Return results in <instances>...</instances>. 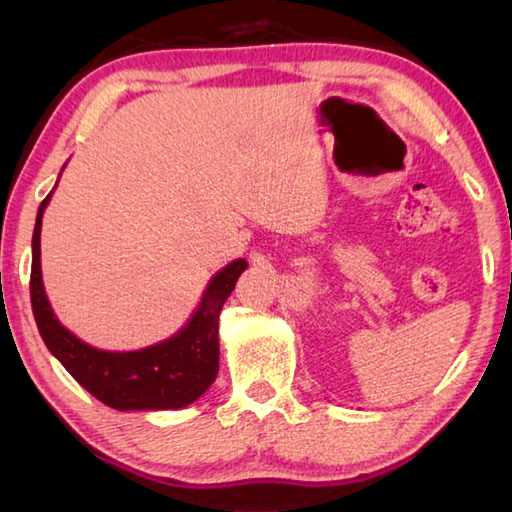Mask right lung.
<instances>
[{
    "mask_svg": "<svg viewBox=\"0 0 512 512\" xmlns=\"http://www.w3.org/2000/svg\"><path fill=\"white\" fill-rule=\"evenodd\" d=\"M51 194L38 207L31 241V307L49 352L85 391L110 409L167 411L196 402L219 372V314L246 271V259H235L212 277L192 318L171 339L133 352L92 348L60 325L42 284L40 230Z\"/></svg>",
    "mask_w": 512,
    "mask_h": 512,
    "instance_id": "right-lung-1",
    "label": "right lung"
}]
</instances>
